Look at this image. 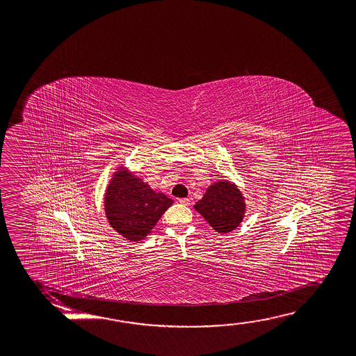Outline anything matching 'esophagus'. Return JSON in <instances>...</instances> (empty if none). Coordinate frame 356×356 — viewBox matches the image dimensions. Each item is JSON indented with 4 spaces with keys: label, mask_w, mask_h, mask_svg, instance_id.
<instances>
[{
    "label": "esophagus",
    "mask_w": 356,
    "mask_h": 356,
    "mask_svg": "<svg viewBox=\"0 0 356 356\" xmlns=\"http://www.w3.org/2000/svg\"><path fill=\"white\" fill-rule=\"evenodd\" d=\"M179 202H180L181 204L188 206V204H191V200H190V198H180V200H179Z\"/></svg>",
    "instance_id": "esophagus-1"
}]
</instances>
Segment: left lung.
<instances>
[{
    "label": "left lung",
    "mask_w": 356,
    "mask_h": 356,
    "mask_svg": "<svg viewBox=\"0 0 356 356\" xmlns=\"http://www.w3.org/2000/svg\"><path fill=\"white\" fill-rule=\"evenodd\" d=\"M193 209L220 234H228L238 227L245 213V197L238 186L228 180H220L206 190Z\"/></svg>",
    "instance_id": "obj_1"
}]
</instances>
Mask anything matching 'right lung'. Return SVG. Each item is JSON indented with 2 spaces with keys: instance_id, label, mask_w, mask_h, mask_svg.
Segmentation results:
<instances>
[{
  "instance_id": "1",
  "label": "right lung",
  "mask_w": 356,
  "mask_h": 356,
  "mask_svg": "<svg viewBox=\"0 0 356 356\" xmlns=\"http://www.w3.org/2000/svg\"><path fill=\"white\" fill-rule=\"evenodd\" d=\"M105 190L104 211L111 227L124 238H145L174 201L154 191L127 168H118Z\"/></svg>"
}]
</instances>
